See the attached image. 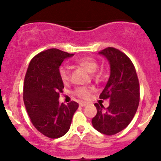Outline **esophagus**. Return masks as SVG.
I'll return each mask as SVG.
<instances>
[{"instance_id": "obj_1", "label": "esophagus", "mask_w": 161, "mask_h": 161, "mask_svg": "<svg viewBox=\"0 0 161 161\" xmlns=\"http://www.w3.org/2000/svg\"><path fill=\"white\" fill-rule=\"evenodd\" d=\"M79 105H80L81 107H85L87 105V103H86V102H81V103H79Z\"/></svg>"}]
</instances>
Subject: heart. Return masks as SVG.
I'll return each instance as SVG.
<instances>
[{
    "instance_id": "obj_1",
    "label": "heart",
    "mask_w": 161,
    "mask_h": 161,
    "mask_svg": "<svg viewBox=\"0 0 161 161\" xmlns=\"http://www.w3.org/2000/svg\"><path fill=\"white\" fill-rule=\"evenodd\" d=\"M78 65L84 68L89 72L93 73L98 69V63L94 58L90 57H83L75 61ZM59 76L63 83H68L71 80V73L69 68L65 64H62L59 68ZM92 89L88 87H79L75 91V94L82 99H89L91 96Z\"/></svg>"
}]
</instances>
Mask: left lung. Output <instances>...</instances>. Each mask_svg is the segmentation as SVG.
Segmentation results:
<instances>
[{"instance_id": "left-lung-1", "label": "left lung", "mask_w": 161, "mask_h": 161, "mask_svg": "<svg viewBox=\"0 0 161 161\" xmlns=\"http://www.w3.org/2000/svg\"><path fill=\"white\" fill-rule=\"evenodd\" d=\"M106 57L111 67V75L104 90L100 95L103 100L110 99L105 108L96 103L97 115L92 119L93 127L100 133L112 136L125 129L136 114L139 103V82L130 58L114 47L99 52Z\"/></svg>"}]
</instances>
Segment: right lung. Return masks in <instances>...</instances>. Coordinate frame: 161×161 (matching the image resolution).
Here are the masks:
<instances>
[{
	"label": "right lung",
	"instance_id": "obj_1",
	"mask_svg": "<svg viewBox=\"0 0 161 161\" xmlns=\"http://www.w3.org/2000/svg\"><path fill=\"white\" fill-rule=\"evenodd\" d=\"M56 48L36 55L30 62L23 86V100L30 121L40 133L57 139L68 132L73 114L79 108L71 101L67 105L58 101L64 83L59 67L65 58L73 56Z\"/></svg>",
	"mask_w": 161,
	"mask_h": 161
}]
</instances>
